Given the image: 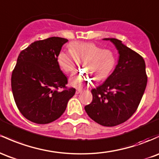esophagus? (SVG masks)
<instances>
[{
	"instance_id": "34e87169",
	"label": "esophagus",
	"mask_w": 159,
	"mask_h": 159,
	"mask_svg": "<svg viewBox=\"0 0 159 159\" xmlns=\"http://www.w3.org/2000/svg\"><path fill=\"white\" fill-rule=\"evenodd\" d=\"M82 93V89H77L76 90V93Z\"/></svg>"
}]
</instances>
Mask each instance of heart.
Returning a JSON list of instances; mask_svg holds the SVG:
<instances>
[{
	"instance_id": "heart-1",
	"label": "heart",
	"mask_w": 159,
	"mask_h": 159,
	"mask_svg": "<svg viewBox=\"0 0 159 159\" xmlns=\"http://www.w3.org/2000/svg\"><path fill=\"white\" fill-rule=\"evenodd\" d=\"M69 51L62 50L57 57V63L63 72L70 74L81 62L84 71L71 78L70 84L76 88L88 86L93 81H100L109 77L116 65V56L109 49H102L91 42H72ZM91 74L92 76L90 75Z\"/></svg>"
}]
</instances>
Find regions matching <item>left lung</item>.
<instances>
[{
    "mask_svg": "<svg viewBox=\"0 0 159 159\" xmlns=\"http://www.w3.org/2000/svg\"><path fill=\"white\" fill-rule=\"evenodd\" d=\"M115 44L119 60L114 71L102 84L92 89L93 100L84 107L91 119L113 127L128 120L137 111L147 84L142 57L116 38H104Z\"/></svg>",
    "mask_w": 159,
    "mask_h": 159,
    "instance_id": "8db88e82",
    "label": "left lung"
}]
</instances>
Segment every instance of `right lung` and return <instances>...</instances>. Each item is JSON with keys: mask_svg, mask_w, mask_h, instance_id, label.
<instances>
[{"mask_svg": "<svg viewBox=\"0 0 159 159\" xmlns=\"http://www.w3.org/2000/svg\"><path fill=\"white\" fill-rule=\"evenodd\" d=\"M67 39L51 37L34 41L22 50L11 76V88L22 115L36 124H48L63 114L75 88L68 79L57 57Z\"/></svg>", "mask_w": 159, "mask_h": 159, "instance_id": "add662e5", "label": "right lung"}]
</instances>
